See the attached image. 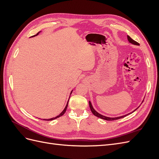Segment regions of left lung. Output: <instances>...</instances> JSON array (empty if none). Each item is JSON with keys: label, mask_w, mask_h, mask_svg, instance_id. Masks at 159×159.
<instances>
[{"label": "left lung", "mask_w": 159, "mask_h": 159, "mask_svg": "<svg viewBox=\"0 0 159 159\" xmlns=\"http://www.w3.org/2000/svg\"><path fill=\"white\" fill-rule=\"evenodd\" d=\"M127 38H128V40L129 41V42H131V43H132V44H135V45H139V44L138 42H137L136 41L133 40L132 39V38H131V37H130V36H127ZM89 107H90V109H91V112H92V113L95 115V116L98 117H99V118L102 119H104V120H107V121H113V120H117V119H121V118H123V117H125V116H127V115H128V114H127V115H123V116L118 117H115V118L107 117L103 116V115H101V114H99V113H98L97 111H96L93 108L92 105H91V103L90 102H89Z\"/></svg>", "instance_id": "8db88e82"}]
</instances>
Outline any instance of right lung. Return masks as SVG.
<instances>
[{
    "label": "right lung",
    "mask_w": 159,
    "mask_h": 159,
    "mask_svg": "<svg viewBox=\"0 0 159 159\" xmlns=\"http://www.w3.org/2000/svg\"><path fill=\"white\" fill-rule=\"evenodd\" d=\"M36 34V35H37ZM72 92V91H71ZM68 103H67V105H66V107H65V109H64V111H62L59 115H57V117H54V118H52V119H43V120H46V121H52V120H54V119H57V118H58V117H61V116H62V115H63L64 113H65V112L66 111V109H67V107H68Z\"/></svg>",
    "instance_id": "obj_1"
}]
</instances>
